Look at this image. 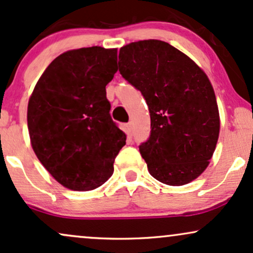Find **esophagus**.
I'll return each mask as SVG.
<instances>
[{
	"label": "esophagus",
	"instance_id": "34e87169",
	"mask_svg": "<svg viewBox=\"0 0 253 253\" xmlns=\"http://www.w3.org/2000/svg\"><path fill=\"white\" fill-rule=\"evenodd\" d=\"M126 129H127V132L128 133H132V130H133V123H128L126 125Z\"/></svg>",
	"mask_w": 253,
	"mask_h": 253
}]
</instances>
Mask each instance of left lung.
Masks as SVG:
<instances>
[{
	"instance_id": "1",
	"label": "left lung",
	"mask_w": 253,
	"mask_h": 253,
	"mask_svg": "<svg viewBox=\"0 0 253 253\" xmlns=\"http://www.w3.org/2000/svg\"><path fill=\"white\" fill-rule=\"evenodd\" d=\"M119 71L149 106L151 135L139 151L151 176L168 185L196 179L210 165L220 132L215 92L205 71L156 39L123 46Z\"/></svg>"
}]
</instances>
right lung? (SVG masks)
<instances>
[{"label": "right lung", "mask_w": 253, "mask_h": 253, "mask_svg": "<svg viewBox=\"0 0 253 253\" xmlns=\"http://www.w3.org/2000/svg\"><path fill=\"white\" fill-rule=\"evenodd\" d=\"M118 48L66 51L40 76L27 108L34 153L71 190L96 189L113 175L126 134L113 123L106 85L118 71Z\"/></svg>", "instance_id": "add662e5"}]
</instances>
